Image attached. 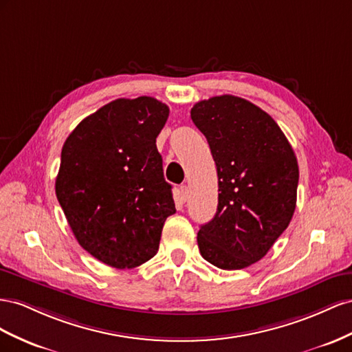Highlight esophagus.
<instances>
[{"instance_id": "esophagus-1", "label": "esophagus", "mask_w": 352, "mask_h": 352, "mask_svg": "<svg viewBox=\"0 0 352 352\" xmlns=\"http://www.w3.org/2000/svg\"><path fill=\"white\" fill-rule=\"evenodd\" d=\"M179 197H182L183 202H186V200L188 199V187L186 184L179 187Z\"/></svg>"}]
</instances>
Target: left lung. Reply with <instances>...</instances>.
<instances>
[{
	"instance_id": "8db88e82",
	"label": "left lung",
	"mask_w": 352,
	"mask_h": 352,
	"mask_svg": "<svg viewBox=\"0 0 352 352\" xmlns=\"http://www.w3.org/2000/svg\"><path fill=\"white\" fill-rule=\"evenodd\" d=\"M193 124L215 160L218 208L200 227V255L221 270H242L267 255L296 208L298 160L263 109L236 96L193 106Z\"/></svg>"
}]
</instances>
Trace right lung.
Returning a JSON list of instances; mask_svg holds the SVG:
<instances>
[{
	"label": "right lung",
	"mask_w": 352,
	"mask_h": 352,
	"mask_svg": "<svg viewBox=\"0 0 352 352\" xmlns=\"http://www.w3.org/2000/svg\"><path fill=\"white\" fill-rule=\"evenodd\" d=\"M169 109L153 97L118 98L87 116L62 148L56 195L88 254L113 268L153 258L175 214L156 137Z\"/></svg>",
	"instance_id": "obj_1"
}]
</instances>
